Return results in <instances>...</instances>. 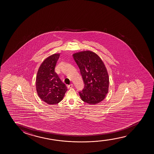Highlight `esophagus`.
I'll return each instance as SVG.
<instances>
[{"label": "esophagus", "instance_id": "obj_1", "mask_svg": "<svg viewBox=\"0 0 154 154\" xmlns=\"http://www.w3.org/2000/svg\"><path fill=\"white\" fill-rule=\"evenodd\" d=\"M72 87H73V84H72L69 85H68L67 86V87L68 88H71Z\"/></svg>", "mask_w": 154, "mask_h": 154}]
</instances>
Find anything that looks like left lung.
I'll return each mask as SVG.
<instances>
[{
    "instance_id": "obj_1",
    "label": "left lung",
    "mask_w": 154,
    "mask_h": 154,
    "mask_svg": "<svg viewBox=\"0 0 154 154\" xmlns=\"http://www.w3.org/2000/svg\"><path fill=\"white\" fill-rule=\"evenodd\" d=\"M74 59L80 69L84 88L79 92L82 100L91 105L99 103L108 91L109 77L100 58L91 51L75 53Z\"/></svg>"
}]
</instances>
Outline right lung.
Instances as JSON below:
<instances>
[{"label":"right lung","mask_w":154,"mask_h":154,"mask_svg":"<svg viewBox=\"0 0 154 154\" xmlns=\"http://www.w3.org/2000/svg\"><path fill=\"white\" fill-rule=\"evenodd\" d=\"M59 56V54H55L47 58L39 68L36 77L38 96L50 105L59 103L67 91L66 85L55 72Z\"/></svg>","instance_id":"1"}]
</instances>
